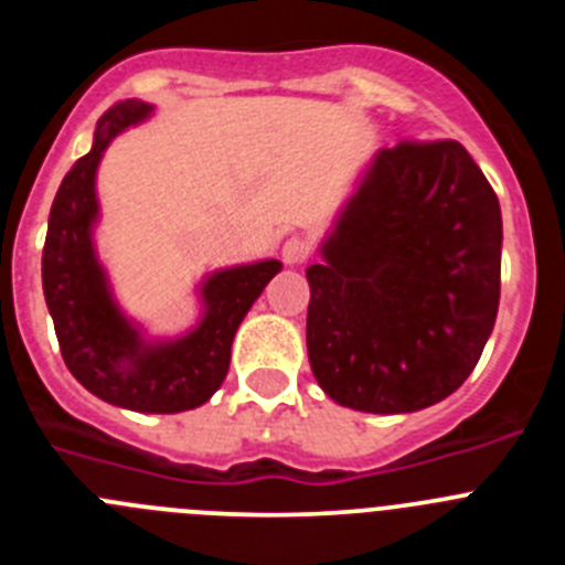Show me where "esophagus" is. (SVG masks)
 I'll use <instances>...</instances> for the list:
<instances>
[{
  "mask_svg": "<svg viewBox=\"0 0 565 565\" xmlns=\"http://www.w3.org/2000/svg\"><path fill=\"white\" fill-rule=\"evenodd\" d=\"M282 263L286 266H299V263H306L308 254H311V246H308L306 239H299V237H291L286 239V246H282Z\"/></svg>",
  "mask_w": 565,
  "mask_h": 565,
  "instance_id": "obj_1",
  "label": "esophagus"
}]
</instances>
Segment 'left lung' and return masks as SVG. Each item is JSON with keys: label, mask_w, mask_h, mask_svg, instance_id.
I'll return each mask as SVG.
<instances>
[{"label": "left lung", "mask_w": 565, "mask_h": 565, "mask_svg": "<svg viewBox=\"0 0 565 565\" xmlns=\"http://www.w3.org/2000/svg\"><path fill=\"white\" fill-rule=\"evenodd\" d=\"M498 198L458 141L379 149L306 268L319 387L362 413H416L456 393L501 299Z\"/></svg>", "instance_id": "left-lung-1"}]
</instances>
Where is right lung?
<instances>
[{"label": "right lung", "instance_id": "1", "mask_svg": "<svg viewBox=\"0 0 565 565\" xmlns=\"http://www.w3.org/2000/svg\"><path fill=\"white\" fill-rule=\"evenodd\" d=\"M152 109L138 98L109 107L93 149L64 174L50 209L42 288L64 364L93 396L135 413H183L206 404L223 384L234 333L282 263L257 259L209 274L198 286V326L174 339H147L121 311L93 243L96 172L115 135L147 121Z\"/></svg>", "mask_w": 565, "mask_h": 565}]
</instances>
